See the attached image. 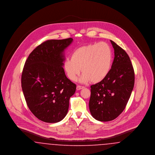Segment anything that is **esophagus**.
I'll return each mask as SVG.
<instances>
[{
    "label": "esophagus",
    "instance_id": "esophagus-1",
    "mask_svg": "<svg viewBox=\"0 0 155 155\" xmlns=\"http://www.w3.org/2000/svg\"><path fill=\"white\" fill-rule=\"evenodd\" d=\"M84 88V87H82V86H80V85H77V90H80L81 89H83Z\"/></svg>",
    "mask_w": 155,
    "mask_h": 155
}]
</instances>
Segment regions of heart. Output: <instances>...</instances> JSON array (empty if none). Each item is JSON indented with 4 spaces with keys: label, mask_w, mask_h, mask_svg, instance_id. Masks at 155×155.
<instances>
[{
    "label": "heart",
    "mask_w": 155,
    "mask_h": 155,
    "mask_svg": "<svg viewBox=\"0 0 155 155\" xmlns=\"http://www.w3.org/2000/svg\"><path fill=\"white\" fill-rule=\"evenodd\" d=\"M113 53L109 45L106 42L95 43L80 47L74 50L71 59H67L63 67L68 78L75 81L82 71L80 79L82 83L91 81L100 82L110 71Z\"/></svg>",
    "instance_id": "obj_1"
}]
</instances>
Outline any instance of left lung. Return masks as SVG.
I'll return each mask as SVG.
<instances>
[{
    "label": "left lung",
    "instance_id": "8db88e82",
    "mask_svg": "<svg viewBox=\"0 0 155 155\" xmlns=\"http://www.w3.org/2000/svg\"><path fill=\"white\" fill-rule=\"evenodd\" d=\"M114 58L110 71L103 81L91 86L89 110L94 118L109 121L124 110L133 91L135 74L125 51L110 40Z\"/></svg>",
    "mask_w": 155,
    "mask_h": 155
}]
</instances>
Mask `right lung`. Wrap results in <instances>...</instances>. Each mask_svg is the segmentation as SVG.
<instances>
[{
  "instance_id": "obj_1",
  "label": "right lung",
  "mask_w": 155,
  "mask_h": 155,
  "mask_svg": "<svg viewBox=\"0 0 155 155\" xmlns=\"http://www.w3.org/2000/svg\"><path fill=\"white\" fill-rule=\"evenodd\" d=\"M73 39H51L38 46L27 59L21 87L28 108L39 120L58 123L66 116L76 85L67 78L64 51Z\"/></svg>"
}]
</instances>
